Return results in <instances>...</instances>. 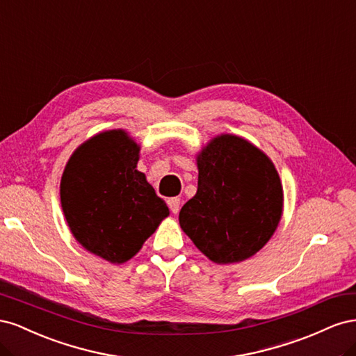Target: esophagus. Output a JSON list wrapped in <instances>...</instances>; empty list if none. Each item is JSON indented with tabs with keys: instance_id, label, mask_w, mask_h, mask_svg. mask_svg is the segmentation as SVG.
I'll use <instances>...</instances> for the list:
<instances>
[{
	"instance_id": "obj_1",
	"label": "esophagus",
	"mask_w": 356,
	"mask_h": 356,
	"mask_svg": "<svg viewBox=\"0 0 356 356\" xmlns=\"http://www.w3.org/2000/svg\"><path fill=\"white\" fill-rule=\"evenodd\" d=\"M168 204H169L170 211L174 212V213H177V212L179 211V207H181V199H178V197H170V199L168 200Z\"/></svg>"
}]
</instances>
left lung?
<instances>
[{"mask_svg": "<svg viewBox=\"0 0 356 356\" xmlns=\"http://www.w3.org/2000/svg\"><path fill=\"white\" fill-rule=\"evenodd\" d=\"M196 196L179 211L181 229L209 260H246L272 238L284 191L263 152L245 139L221 135L197 157Z\"/></svg>", "mask_w": 356, "mask_h": 356, "instance_id": "1", "label": "left lung"}]
</instances>
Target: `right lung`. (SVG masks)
<instances>
[{"label":"right lung","mask_w":356,"mask_h":356,"mask_svg":"<svg viewBox=\"0 0 356 356\" xmlns=\"http://www.w3.org/2000/svg\"><path fill=\"white\" fill-rule=\"evenodd\" d=\"M139 147L123 131L93 136L75 149L60 181V203L86 250L124 263L169 215L163 199L136 170Z\"/></svg>","instance_id":"1"}]
</instances>
